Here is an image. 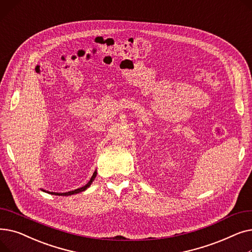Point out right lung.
I'll return each instance as SVG.
<instances>
[{
    "instance_id": "right-lung-1",
    "label": "right lung",
    "mask_w": 252,
    "mask_h": 252,
    "mask_svg": "<svg viewBox=\"0 0 252 252\" xmlns=\"http://www.w3.org/2000/svg\"><path fill=\"white\" fill-rule=\"evenodd\" d=\"M96 176H97V171H95L94 174H93V176H92V178H91V180L89 181V183L87 184V185H85L84 187H82V188H78V189H75V190H73V191H69V192H65V193H56V192H49V191H46V190H43L44 192H47V193H49V194H53V195H58V196H69V195H73V194H77V193H81V192H83V191H85V190H87L90 186H91V184L93 183V181L95 180V178H96Z\"/></svg>"
}]
</instances>
